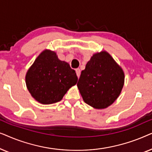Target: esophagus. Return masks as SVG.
Masks as SVG:
<instances>
[{
    "mask_svg": "<svg viewBox=\"0 0 152 152\" xmlns=\"http://www.w3.org/2000/svg\"><path fill=\"white\" fill-rule=\"evenodd\" d=\"M75 71H76L77 76L78 77H80V68H77V69L75 70Z\"/></svg>",
    "mask_w": 152,
    "mask_h": 152,
    "instance_id": "esophagus-1",
    "label": "esophagus"
}]
</instances>
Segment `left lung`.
I'll return each instance as SVG.
<instances>
[{"instance_id": "8db88e82", "label": "left lung", "mask_w": 152, "mask_h": 152, "mask_svg": "<svg viewBox=\"0 0 152 152\" xmlns=\"http://www.w3.org/2000/svg\"><path fill=\"white\" fill-rule=\"evenodd\" d=\"M124 74L106 52L93 55L81 72L77 87L84 101L95 109L112 104L121 92Z\"/></svg>"}]
</instances>
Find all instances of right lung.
<instances>
[{
  "label": "right lung",
  "mask_w": 152,
  "mask_h": 152,
  "mask_svg": "<svg viewBox=\"0 0 152 152\" xmlns=\"http://www.w3.org/2000/svg\"><path fill=\"white\" fill-rule=\"evenodd\" d=\"M77 80L69 64L58 59L55 52L47 50L37 58L26 77L32 96L43 104L59 102Z\"/></svg>",
  "instance_id": "add662e5"
}]
</instances>
